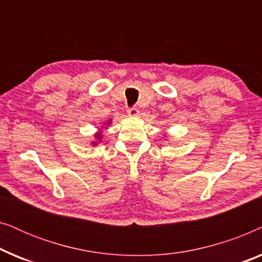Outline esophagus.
I'll use <instances>...</instances> for the list:
<instances>
[{
  "mask_svg": "<svg viewBox=\"0 0 262 262\" xmlns=\"http://www.w3.org/2000/svg\"><path fill=\"white\" fill-rule=\"evenodd\" d=\"M127 114L130 117H137L139 116V111L137 107H131V108L127 110Z\"/></svg>",
  "mask_w": 262,
  "mask_h": 262,
  "instance_id": "esophagus-1",
  "label": "esophagus"
}]
</instances>
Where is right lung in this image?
I'll use <instances>...</instances> for the list:
<instances>
[{"label":"right lung","instance_id":"right-lung-1","mask_svg":"<svg viewBox=\"0 0 262 262\" xmlns=\"http://www.w3.org/2000/svg\"><path fill=\"white\" fill-rule=\"evenodd\" d=\"M108 124H111V119H110L108 121H107V125H108ZM95 137H96V139H98V141H100L102 136H101V134H95ZM96 143H98V142H93L92 144H93V145H96Z\"/></svg>","mask_w":262,"mask_h":262}]
</instances>
